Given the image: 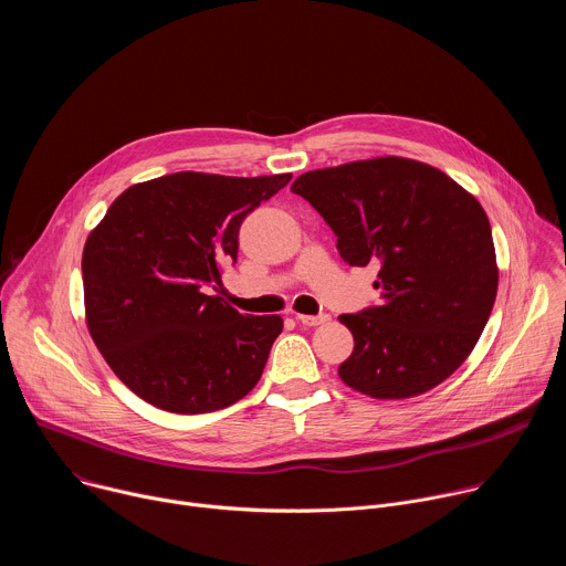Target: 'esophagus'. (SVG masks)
<instances>
[{"mask_svg":"<svg viewBox=\"0 0 566 566\" xmlns=\"http://www.w3.org/2000/svg\"><path fill=\"white\" fill-rule=\"evenodd\" d=\"M295 317H297L300 325H304V327H319V325H325V322L332 319L329 313H319V315H304V313H297Z\"/></svg>","mask_w":566,"mask_h":566,"instance_id":"obj_1","label":"esophagus"}]
</instances>
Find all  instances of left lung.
I'll use <instances>...</instances> for the list:
<instances>
[{
    "instance_id": "left-lung-1",
    "label": "left lung",
    "mask_w": 566,
    "mask_h": 566,
    "mask_svg": "<svg viewBox=\"0 0 566 566\" xmlns=\"http://www.w3.org/2000/svg\"><path fill=\"white\" fill-rule=\"evenodd\" d=\"M291 190L338 237L349 266H378L380 304L340 315L354 336L338 367L371 398H412L452 376L491 317L500 269L481 203L446 172L402 156L313 170Z\"/></svg>"
}]
</instances>
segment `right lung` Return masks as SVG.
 Instances as JSON below:
<instances>
[{
	"label": "right lung",
	"mask_w": 566,
	"mask_h": 566,
	"mask_svg": "<svg viewBox=\"0 0 566 566\" xmlns=\"http://www.w3.org/2000/svg\"><path fill=\"white\" fill-rule=\"evenodd\" d=\"M291 175L177 172L127 188L83 251L85 317L112 371L175 415L223 410L262 378L280 315H241L221 295L239 226Z\"/></svg>",
	"instance_id": "obj_1"
}]
</instances>
